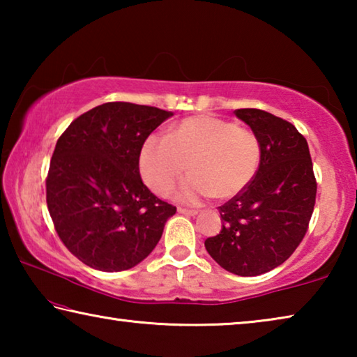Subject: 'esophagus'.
<instances>
[{
  "label": "esophagus",
  "instance_id": "esophagus-1",
  "mask_svg": "<svg viewBox=\"0 0 357 357\" xmlns=\"http://www.w3.org/2000/svg\"><path fill=\"white\" fill-rule=\"evenodd\" d=\"M178 213L183 215H197L198 214L195 209H185V208H178Z\"/></svg>",
  "mask_w": 357,
  "mask_h": 357
}]
</instances>
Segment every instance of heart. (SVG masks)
Instances as JSON below:
<instances>
[{
	"label": "heart",
	"instance_id": "b5f03b06",
	"mask_svg": "<svg viewBox=\"0 0 357 357\" xmlns=\"http://www.w3.org/2000/svg\"><path fill=\"white\" fill-rule=\"evenodd\" d=\"M261 143L255 132L231 121L197 114L185 118L170 135H151L140 151L144 183L157 195H168L183 174H189L176 189L183 203H200L208 197L228 200L243 192L258 170Z\"/></svg>",
	"mask_w": 357,
	"mask_h": 357
}]
</instances>
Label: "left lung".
<instances>
[{"label":"left lung","mask_w":357,"mask_h":357,"mask_svg":"<svg viewBox=\"0 0 357 357\" xmlns=\"http://www.w3.org/2000/svg\"><path fill=\"white\" fill-rule=\"evenodd\" d=\"M234 113L257 134L261 159L250 184L219 208L222 229L204 247L228 273L253 277L287 261L304 239L317 181L309 144L291 123L258 108Z\"/></svg>","instance_id":"left-lung-1"}]
</instances>
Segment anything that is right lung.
<instances>
[{"label": "right lung", "mask_w": 357, "mask_h": 357, "mask_svg": "<svg viewBox=\"0 0 357 357\" xmlns=\"http://www.w3.org/2000/svg\"><path fill=\"white\" fill-rule=\"evenodd\" d=\"M172 112L107 102L58 138L47 176V206L59 239L89 268L119 273L143 261L176 208L143 184L138 160L151 132Z\"/></svg>", "instance_id": "add662e5"}]
</instances>
